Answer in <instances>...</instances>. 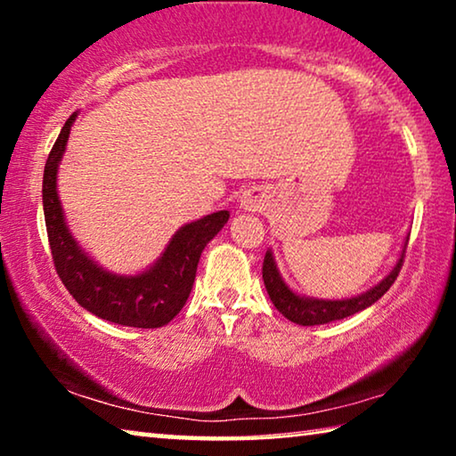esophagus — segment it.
Wrapping results in <instances>:
<instances>
[{"label":"esophagus","instance_id":"obj_1","mask_svg":"<svg viewBox=\"0 0 456 456\" xmlns=\"http://www.w3.org/2000/svg\"><path fill=\"white\" fill-rule=\"evenodd\" d=\"M265 208V197L264 192L253 189V191H247L245 195L240 197V209L242 211H261Z\"/></svg>","mask_w":456,"mask_h":456}]
</instances>
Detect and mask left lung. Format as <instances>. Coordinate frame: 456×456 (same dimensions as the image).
<instances>
[{
	"label": "left lung",
	"instance_id": "8db88e82",
	"mask_svg": "<svg viewBox=\"0 0 456 456\" xmlns=\"http://www.w3.org/2000/svg\"><path fill=\"white\" fill-rule=\"evenodd\" d=\"M407 242H409V236L404 239V245L401 248V253H398L395 267H392V270L386 273L376 286H371V289L361 292V295L346 297V298H317V297H307V295H301V292L292 290L278 270L273 251L272 248H267L265 259H264L265 290L272 298L273 307H276L286 320L295 322L298 326H322V323L345 320L348 315H354L359 314V311L371 307V305L379 301V298L384 297V292L395 284L398 272H401Z\"/></svg>",
	"mask_w": 456,
	"mask_h": 456
}]
</instances>
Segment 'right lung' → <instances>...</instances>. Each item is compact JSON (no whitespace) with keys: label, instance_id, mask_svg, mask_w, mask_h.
<instances>
[{"label":"right lung","instance_id":"add662e5","mask_svg":"<svg viewBox=\"0 0 456 456\" xmlns=\"http://www.w3.org/2000/svg\"><path fill=\"white\" fill-rule=\"evenodd\" d=\"M77 118L78 111H74L61 126L43 172V214L55 272L80 307L105 322L128 328L166 326L189 301L203 248L228 222L230 211H216L180 226L142 272H110L74 239L58 195L60 164Z\"/></svg>","mask_w":456,"mask_h":456}]
</instances>
